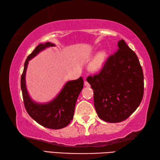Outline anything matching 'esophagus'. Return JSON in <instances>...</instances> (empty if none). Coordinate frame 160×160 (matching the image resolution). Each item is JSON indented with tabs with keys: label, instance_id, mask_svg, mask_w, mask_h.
Masks as SVG:
<instances>
[{
	"label": "esophagus",
	"instance_id": "esophagus-1",
	"mask_svg": "<svg viewBox=\"0 0 160 160\" xmlns=\"http://www.w3.org/2000/svg\"><path fill=\"white\" fill-rule=\"evenodd\" d=\"M84 84H85V86L86 87H90V84H89V82L87 80H85V83Z\"/></svg>",
	"mask_w": 160,
	"mask_h": 160
}]
</instances>
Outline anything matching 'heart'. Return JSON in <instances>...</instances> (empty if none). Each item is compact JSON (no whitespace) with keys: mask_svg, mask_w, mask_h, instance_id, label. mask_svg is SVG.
Instances as JSON below:
<instances>
[{"mask_svg":"<svg viewBox=\"0 0 160 160\" xmlns=\"http://www.w3.org/2000/svg\"><path fill=\"white\" fill-rule=\"evenodd\" d=\"M104 58L105 53L104 52H99L98 54H97V56L94 57L90 64L91 68L94 70L99 69L104 63Z\"/></svg>","mask_w":160,"mask_h":160,"instance_id":"heart-1","label":"heart"}]
</instances>
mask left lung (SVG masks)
<instances>
[{
  "label": "left lung",
  "mask_w": 160,
  "mask_h": 160,
  "mask_svg": "<svg viewBox=\"0 0 160 160\" xmlns=\"http://www.w3.org/2000/svg\"><path fill=\"white\" fill-rule=\"evenodd\" d=\"M87 81L94 90V104L99 118L109 123L128 118L141 102L144 94L142 68L135 53L123 39L98 73Z\"/></svg>",
  "instance_id": "obj_1"
}]
</instances>
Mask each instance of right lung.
<instances>
[{"label":"right lung","instance_id":"add662e5","mask_svg":"<svg viewBox=\"0 0 160 160\" xmlns=\"http://www.w3.org/2000/svg\"><path fill=\"white\" fill-rule=\"evenodd\" d=\"M53 46L50 42L40 44L28 56L21 76V90L27 112L36 122L48 128L61 129L68 125L73 118L75 104L83 88L82 78L68 82L56 98L44 104L32 101L25 85V73L29 61L45 48Z\"/></svg>","mask_w":160,"mask_h":160}]
</instances>
